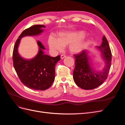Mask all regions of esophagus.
I'll use <instances>...</instances> for the list:
<instances>
[{
	"instance_id": "obj_1",
	"label": "esophagus",
	"mask_w": 125,
	"mask_h": 125,
	"mask_svg": "<svg viewBox=\"0 0 125 125\" xmlns=\"http://www.w3.org/2000/svg\"><path fill=\"white\" fill-rule=\"evenodd\" d=\"M66 57V56L65 55L62 54V55H61V56H60V58H61V59H63L64 58H65Z\"/></svg>"
}]
</instances>
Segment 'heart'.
Wrapping results in <instances>:
<instances>
[{"mask_svg":"<svg viewBox=\"0 0 125 125\" xmlns=\"http://www.w3.org/2000/svg\"><path fill=\"white\" fill-rule=\"evenodd\" d=\"M85 35V32L83 31L62 32L58 34L57 39L52 35L49 36L48 44L51 50L56 51L61 50L62 46L70 43V51L77 53L83 50L88 44L85 39H81Z\"/></svg>","mask_w":125,"mask_h":125,"instance_id":"b5f03b06","label":"heart"}]
</instances>
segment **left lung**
Returning <instances> with one entry per match:
<instances>
[{
	"label": "left lung",
	"mask_w": 125,
	"mask_h": 125,
	"mask_svg": "<svg viewBox=\"0 0 125 125\" xmlns=\"http://www.w3.org/2000/svg\"><path fill=\"white\" fill-rule=\"evenodd\" d=\"M102 45L97 47L102 52L105 65L103 70L96 71L90 66L88 52L81 51L74 55L75 59L73 73L74 81L80 88L84 90L95 89L101 85L107 78L112 63V52L108 41L104 35Z\"/></svg>",
	"instance_id": "1"
}]
</instances>
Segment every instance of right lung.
Returning <instances> with one entry per match:
<instances>
[{"label": "right lung", "mask_w": 125, "mask_h": 125, "mask_svg": "<svg viewBox=\"0 0 125 125\" xmlns=\"http://www.w3.org/2000/svg\"><path fill=\"white\" fill-rule=\"evenodd\" d=\"M45 28L43 25H34L24 30L17 40L13 51V66L21 82L35 90H45L52 85L55 79V66L60 59V55L52 57L45 55L42 51L45 47L37 41L38 54L34 58L26 60L18 54V47L22 37L40 34Z\"/></svg>", "instance_id": "add662e5"}]
</instances>
